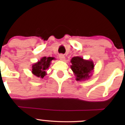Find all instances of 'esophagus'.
Instances as JSON below:
<instances>
[{"label":"esophagus","instance_id":"34e87169","mask_svg":"<svg viewBox=\"0 0 125 125\" xmlns=\"http://www.w3.org/2000/svg\"><path fill=\"white\" fill-rule=\"evenodd\" d=\"M59 59L61 61H64V60H65V56H64V54H60L59 55Z\"/></svg>","mask_w":125,"mask_h":125}]
</instances>
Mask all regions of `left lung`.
Returning a JSON list of instances; mask_svg holds the SVG:
<instances>
[{
	"instance_id": "obj_1",
	"label": "left lung",
	"mask_w": 125,
	"mask_h": 125,
	"mask_svg": "<svg viewBox=\"0 0 125 125\" xmlns=\"http://www.w3.org/2000/svg\"><path fill=\"white\" fill-rule=\"evenodd\" d=\"M71 67L73 72L77 81H85L91 76L92 72L94 69V63L92 61L84 60L80 56L73 57L71 59Z\"/></svg>"
}]
</instances>
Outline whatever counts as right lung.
I'll use <instances>...</instances> for the list:
<instances>
[{"label":"right lung","instance_id":"1","mask_svg":"<svg viewBox=\"0 0 125 125\" xmlns=\"http://www.w3.org/2000/svg\"><path fill=\"white\" fill-rule=\"evenodd\" d=\"M54 59L52 57H43L38 62L32 65V73L36 76L43 79L46 74V69L51 65V61Z\"/></svg>","mask_w":125,"mask_h":125}]
</instances>
